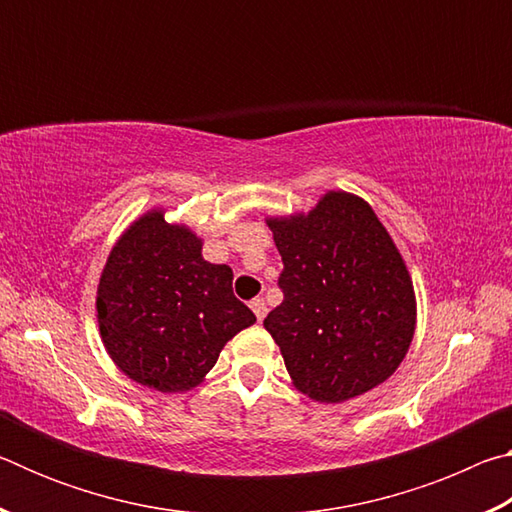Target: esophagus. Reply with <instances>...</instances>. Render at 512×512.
Here are the masks:
<instances>
[{
	"instance_id": "34e87169",
	"label": "esophagus",
	"mask_w": 512,
	"mask_h": 512,
	"mask_svg": "<svg viewBox=\"0 0 512 512\" xmlns=\"http://www.w3.org/2000/svg\"><path fill=\"white\" fill-rule=\"evenodd\" d=\"M250 309H253V314L257 316V320L259 323H262L264 320V316H266V302H264V298H255L253 302H250Z\"/></svg>"
}]
</instances>
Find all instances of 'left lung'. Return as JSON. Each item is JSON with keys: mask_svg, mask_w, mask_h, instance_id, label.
Returning <instances> with one entry per match:
<instances>
[{"mask_svg": "<svg viewBox=\"0 0 512 512\" xmlns=\"http://www.w3.org/2000/svg\"><path fill=\"white\" fill-rule=\"evenodd\" d=\"M282 255L284 300L264 318L291 384L339 404L384 384L404 361L418 302L393 237L368 201L329 189L309 212L266 216Z\"/></svg>", "mask_w": 512, "mask_h": 512, "instance_id": "8db88e82", "label": "left lung"}]
</instances>
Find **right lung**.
I'll list each match as a JSON object with an SVG mask.
<instances>
[{
    "label": "right lung",
    "mask_w": 512,
    "mask_h": 512,
    "mask_svg": "<svg viewBox=\"0 0 512 512\" xmlns=\"http://www.w3.org/2000/svg\"><path fill=\"white\" fill-rule=\"evenodd\" d=\"M151 207L121 232L97 287L99 336L128 379L187 393L255 314L232 293V268L203 259V239Z\"/></svg>",
    "instance_id": "1"
}]
</instances>
